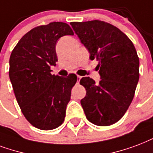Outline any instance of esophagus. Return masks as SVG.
<instances>
[{
    "label": "esophagus",
    "mask_w": 153,
    "mask_h": 153,
    "mask_svg": "<svg viewBox=\"0 0 153 153\" xmlns=\"http://www.w3.org/2000/svg\"><path fill=\"white\" fill-rule=\"evenodd\" d=\"M81 78H82L81 76H79V75H77V82H79V81H80Z\"/></svg>",
    "instance_id": "1"
}]
</instances>
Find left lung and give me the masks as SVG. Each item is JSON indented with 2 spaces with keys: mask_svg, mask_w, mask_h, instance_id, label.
Segmentation results:
<instances>
[{
  "mask_svg": "<svg viewBox=\"0 0 153 153\" xmlns=\"http://www.w3.org/2000/svg\"><path fill=\"white\" fill-rule=\"evenodd\" d=\"M82 44L97 59L101 80L90 77L80 80L87 91L81 105L86 117L98 126L119 121L133 100L139 81L138 55L133 43L117 27L102 21L71 23Z\"/></svg>",
  "mask_w": 153,
  "mask_h": 153,
  "instance_id": "left-lung-1",
  "label": "left lung"
}]
</instances>
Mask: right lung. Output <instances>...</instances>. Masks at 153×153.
Wrapping results in <instances>:
<instances>
[{"instance_id": "add662e5", "label": "right lung", "mask_w": 153, "mask_h": 153, "mask_svg": "<svg viewBox=\"0 0 153 153\" xmlns=\"http://www.w3.org/2000/svg\"><path fill=\"white\" fill-rule=\"evenodd\" d=\"M70 25L51 22L33 28L17 42L9 58V79L25 119L35 128L52 130L63 123L77 76L51 74L58 62L57 41L73 35Z\"/></svg>"}]
</instances>
